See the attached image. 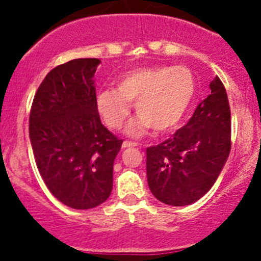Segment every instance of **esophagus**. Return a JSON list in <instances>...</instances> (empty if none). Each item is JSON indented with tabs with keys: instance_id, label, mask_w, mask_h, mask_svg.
Wrapping results in <instances>:
<instances>
[{
	"instance_id": "obj_1",
	"label": "esophagus",
	"mask_w": 261,
	"mask_h": 261,
	"mask_svg": "<svg viewBox=\"0 0 261 261\" xmlns=\"http://www.w3.org/2000/svg\"><path fill=\"white\" fill-rule=\"evenodd\" d=\"M135 146H138V144L133 143V141H123L122 144L123 149H126V147H135Z\"/></svg>"
}]
</instances>
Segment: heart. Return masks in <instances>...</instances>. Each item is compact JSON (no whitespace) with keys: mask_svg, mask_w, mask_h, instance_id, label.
Masks as SVG:
<instances>
[{"mask_svg":"<svg viewBox=\"0 0 261 261\" xmlns=\"http://www.w3.org/2000/svg\"><path fill=\"white\" fill-rule=\"evenodd\" d=\"M196 78L187 67L139 68L125 73L117 88H105L97 93L96 109L111 130L122 127L135 103L139 116L127 126L134 138L172 131L181 122L196 96Z\"/></svg>","mask_w":261,"mask_h":261,"instance_id":"1","label":"heart"}]
</instances>
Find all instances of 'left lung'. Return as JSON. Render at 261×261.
<instances>
[{
	"label": "left lung",
	"instance_id": "1",
	"mask_svg": "<svg viewBox=\"0 0 261 261\" xmlns=\"http://www.w3.org/2000/svg\"><path fill=\"white\" fill-rule=\"evenodd\" d=\"M188 123L146 149L147 184L155 198L170 206L194 203L211 189L231 150V112L218 77Z\"/></svg>",
	"mask_w": 261,
	"mask_h": 261
}]
</instances>
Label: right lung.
I'll return each instance as SVG.
<instances>
[{
  "mask_svg": "<svg viewBox=\"0 0 261 261\" xmlns=\"http://www.w3.org/2000/svg\"><path fill=\"white\" fill-rule=\"evenodd\" d=\"M101 60L73 59L51 69L34 97L29 135L36 167L53 196L75 210L94 208L112 191L122 140L101 123L93 75Z\"/></svg>",
  "mask_w": 261,
  "mask_h": 261,
  "instance_id": "1",
  "label": "right lung"
}]
</instances>
